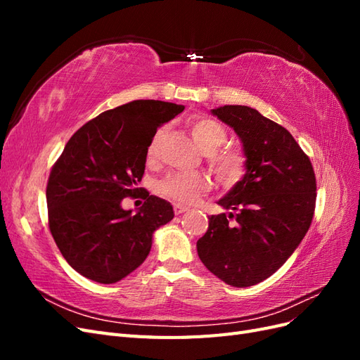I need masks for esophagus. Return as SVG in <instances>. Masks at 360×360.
<instances>
[{
	"label": "esophagus",
	"instance_id": "34e87169",
	"mask_svg": "<svg viewBox=\"0 0 360 360\" xmlns=\"http://www.w3.org/2000/svg\"><path fill=\"white\" fill-rule=\"evenodd\" d=\"M189 210V207L188 205H183V204H174V213L176 214H181V213H184V212H188Z\"/></svg>",
	"mask_w": 360,
	"mask_h": 360
}]
</instances>
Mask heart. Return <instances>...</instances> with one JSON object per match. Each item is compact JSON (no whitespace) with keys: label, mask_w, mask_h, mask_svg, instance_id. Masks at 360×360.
<instances>
[{"label":"heart","mask_w":360,"mask_h":360,"mask_svg":"<svg viewBox=\"0 0 360 360\" xmlns=\"http://www.w3.org/2000/svg\"><path fill=\"white\" fill-rule=\"evenodd\" d=\"M192 138L204 153H209L210 165L224 181H234L240 177L243 171V155L240 150L234 147L219 148L226 138V132L221 123L213 118H197L191 124ZM160 141V132L155 135L148 146V156L153 158L158 153ZM209 183L198 174L192 172H177L171 174L160 184V192L167 197L177 200L184 204H191L200 195L207 191Z\"/></svg>","instance_id":"heart-1"}]
</instances>
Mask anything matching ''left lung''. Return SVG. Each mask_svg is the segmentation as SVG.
<instances>
[{"instance_id":"8db88e82","label":"left lung","mask_w":360,"mask_h":360,"mask_svg":"<svg viewBox=\"0 0 360 360\" xmlns=\"http://www.w3.org/2000/svg\"><path fill=\"white\" fill-rule=\"evenodd\" d=\"M212 114L240 138L246 172L217 201L231 212L209 216L198 257L225 284L250 287L274 275L308 233L317 183L309 158L285 127L243 105Z\"/></svg>"}]
</instances>
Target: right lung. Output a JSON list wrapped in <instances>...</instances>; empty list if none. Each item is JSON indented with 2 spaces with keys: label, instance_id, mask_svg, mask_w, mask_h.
<instances>
[{
  "label": "right lung",
  "instance_id": "right-lung-1",
  "mask_svg": "<svg viewBox=\"0 0 360 360\" xmlns=\"http://www.w3.org/2000/svg\"><path fill=\"white\" fill-rule=\"evenodd\" d=\"M184 110L134 101L105 111L69 139L46 188L49 230L61 255L82 276L114 284L144 263L153 233L174 217L172 205L147 195L134 214L122 201L143 191L147 151L156 130Z\"/></svg>",
  "mask_w": 360,
  "mask_h": 360
}]
</instances>
